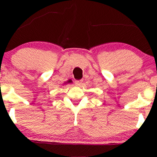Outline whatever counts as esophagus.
I'll return each instance as SVG.
<instances>
[{
	"label": "esophagus",
	"mask_w": 157,
	"mask_h": 157,
	"mask_svg": "<svg viewBox=\"0 0 157 157\" xmlns=\"http://www.w3.org/2000/svg\"><path fill=\"white\" fill-rule=\"evenodd\" d=\"M82 80H79L75 81V83H76L77 86H81V85H82Z\"/></svg>",
	"instance_id": "34e87169"
}]
</instances>
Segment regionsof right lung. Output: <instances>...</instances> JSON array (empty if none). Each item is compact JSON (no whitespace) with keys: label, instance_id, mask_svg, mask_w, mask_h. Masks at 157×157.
<instances>
[{"label":"right lung","instance_id":"add662e5","mask_svg":"<svg viewBox=\"0 0 157 157\" xmlns=\"http://www.w3.org/2000/svg\"><path fill=\"white\" fill-rule=\"evenodd\" d=\"M68 82H71V81H70V80H69V81H68Z\"/></svg>","mask_w":157,"mask_h":157}]
</instances>
